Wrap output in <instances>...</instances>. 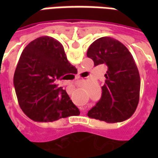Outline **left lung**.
<instances>
[{"label": "left lung", "instance_id": "left-lung-1", "mask_svg": "<svg viewBox=\"0 0 158 158\" xmlns=\"http://www.w3.org/2000/svg\"><path fill=\"white\" fill-rule=\"evenodd\" d=\"M87 56L95 66H107L102 97L87 115L106 123L129 118L138 106L140 89L139 71L131 53L118 40L102 37L89 45Z\"/></svg>", "mask_w": 158, "mask_h": 158}]
</instances>
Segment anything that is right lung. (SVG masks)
Returning a JSON list of instances; mask_svg holds the SVG:
<instances>
[{
	"mask_svg": "<svg viewBox=\"0 0 158 158\" xmlns=\"http://www.w3.org/2000/svg\"><path fill=\"white\" fill-rule=\"evenodd\" d=\"M75 69L56 40L42 36L30 42L20 56L13 77L23 112L37 122H53L78 114L79 110L65 89L56 85Z\"/></svg>",
	"mask_w": 158,
	"mask_h": 158,
	"instance_id": "right-lung-1",
	"label": "right lung"
}]
</instances>
